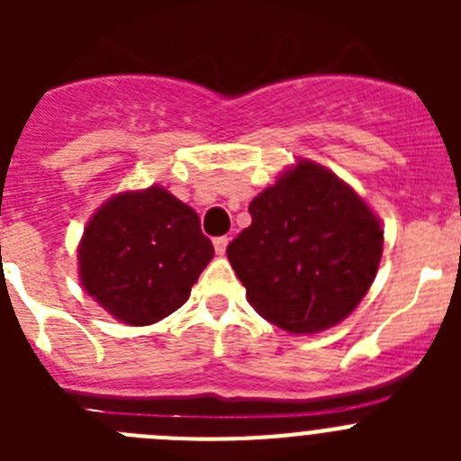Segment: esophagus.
<instances>
[{
  "mask_svg": "<svg viewBox=\"0 0 461 461\" xmlns=\"http://www.w3.org/2000/svg\"><path fill=\"white\" fill-rule=\"evenodd\" d=\"M226 247H228V238H226V235H221V238H214V251H217L219 256L226 254Z\"/></svg>",
  "mask_w": 461,
  "mask_h": 461,
  "instance_id": "esophagus-1",
  "label": "esophagus"
}]
</instances>
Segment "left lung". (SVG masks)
Listing matches in <instances>:
<instances>
[{
    "instance_id": "1",
    "label": "left lung",
    "mask_w": 461,
    "mask_h": 461,
    "mask_svg": "<svg viewBox=\"0 0 461 461\" xmlns=\"http://www.w3.org/2000/svg\"><path fill=\"white\" fill-rule=\"evenodd\" d=\"M249 214L226 254L263 319L312 335L360 304L381 263L383 228L351 186L300 161L256 195Z\"/></svg>"
}]
</instances>
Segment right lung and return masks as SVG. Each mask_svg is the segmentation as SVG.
<instances>
[{"mask_svg": "<svg viewBox=\"0 0 461 461\" xmlns=\"http://www.w3.org/2000/svg\"><path fill=\"white\" fill-rule=\"evenodd\" d=\"M214 256L201 219L161 186L110 198L85 228L80 279L115 319L149 325L189 300Z\"/></svg>", "mask_w": 461, "mask_h": 461, "instance_id": "1", "label": "right lung"}]
</instances>
